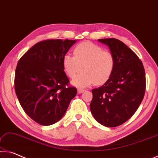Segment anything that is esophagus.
<instances>
[{
  "label": "esophagus",
  "instance_id": "esophagus-1",
  "mask_svg": "<svg viewBox=\"0 0 158 158\" xmlns=\"http://www.w3.org/2000/svg\"><path fill=\"white\" fill-rule=\"evenodd\" d=\"M85 91V89H82V88L77 89V93H78V94H81V93L84 92Z\"/></svg>",
  "mask_w": 158,
  "mask_h": 158
}]
</instances>
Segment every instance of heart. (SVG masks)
Segmentation results:
<instances>
[{
	"instance_id": "b5f03b06",
	"label": "heart",
	"mask_w": 158,
	"mask_h": 158,
	"mask_svg": "<svg viewBox=\"0 0 158 158\" xmlns=\"http://www.w3.org/2000/svg\"><path fill=\"white\" fill-rule=\"evenodd\" d=\"M73 56L66 54L62 65L67 76L77 87H86L94 83L101 85L106 82L114 71L115 59L113 54L96 44L85 41L77 45L73 50Z\"/></svg>"
}]
</instances>
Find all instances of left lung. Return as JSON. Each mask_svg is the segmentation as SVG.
Returning a JSON list of instances; mask_svg holds the SVG:
<instances>
[{"instance_id": "8db88e82", "label": "left lung", "mask_w": 158, "mask_h": 158, "mask_svg": "<svg viewBox=\"0 0 158 158\" xmlns=\"http://www.w3.org/2000/svg\"><path fill=\"white\" fill-rule=\"evenodd\" d=\"M108 46L115 59L114 71L102 87L93 89L90 110L98 123L108 127L123 125L140 106L146 91L142 61L122 41L98 40Z\"/></svg>"}]
</instances>
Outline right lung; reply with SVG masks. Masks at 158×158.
Instances as JSON below:
<instances>
[{"instance_id": "1", "label": "right lung", "mask_w": 158, "mask_h": 158, "mask_svg": "<svg viewBox=\"0 0 158 158\" xmlns=\"http://www.w3.org/2000/svg\"><path fill=\"white\" fill-rule=\"evenodd\" d=\"M76 42L40 41L18 61L15 76L17 97L24 112L41 125L58 122L77 94L62 65L63 56Z\"/></svg>"}]
</instances>
